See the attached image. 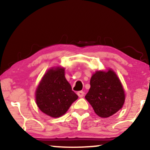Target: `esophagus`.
Returning a JSON list of instances; mask_svg holds the SVG:
<instances>
[{
	"mask_svg": "<svg viewBox=\"0 0 150 150\" xmlns=\"http://www.w3.org/2000/svg\"><path fill=\"white\" fill-rule=\"evenodd\" d=\"M84 94H85V93H84L83 91H80L77 92V95L79 96V97L80 98H83L84 96Z\"/></svg>",
	"mask_w": 150,
	"mask_h": 150,
	"instance_id": "1",
	"label": "esophagus"
}]
</instances>
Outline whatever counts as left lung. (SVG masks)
Segmentation results:
<instances>
[{
  "label": "left lung",
  "mask_w": 150,
  "mask_h": 150,
  "mask_svg": "<svg viewBox=\"0 0 150 150\" xmlns=\"http://www.w3.org/2000/svg\"><path fill=\"white\" fill-rule=\"evenodd\" d=\"M90 85L85 98L100 117H108L122 108L124 91L120 80L112 69L96 71L91 76Z\"/></svg>",
  "instance_id": "obj_1"
}]
</instances>
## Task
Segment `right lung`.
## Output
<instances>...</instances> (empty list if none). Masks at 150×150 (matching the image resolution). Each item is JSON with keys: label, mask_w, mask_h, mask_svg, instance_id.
I'll use <instances>...</instances> for the list:
<instances>
[{"label": "right lung", "mask_w": 150, "mask_h": 150, "mask_svg": "<svg viewBox=\"0 0 150 150\" xmlns=\"http://www.w3.org/2000/svg\"><path fill=\"white\" fill-rule=\"evenodd\" d=\"M79 98L65 77V69L53 67L47 71L35 92L36 103L47 115L59 117Z\"/></svg>", "instance_id": "add662e5"}]
</instances>
